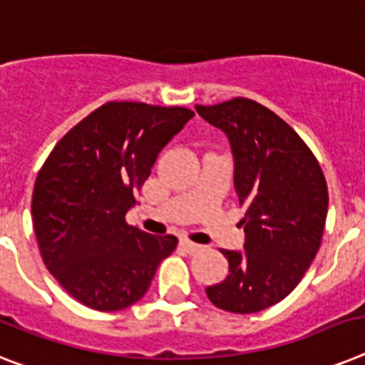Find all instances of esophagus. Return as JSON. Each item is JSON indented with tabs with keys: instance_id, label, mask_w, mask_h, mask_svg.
I'll return each instance as SVG.
<instances>
[{
	"instance_id": "34e87169",
	"label": "esophagus",
	"mask_w": 365,
	"mask_h": 365,
	"mask_svg": "<svg viewBox=\"0 0 365 365\" xmlns=\"http://www.w3.org/2000/svg\"><path fill=\"white\" fill-rule=\"evenodd\" d=\"M180 247H182L183 251H187V253H191V255L202 250L200 245H198V244H192L191 240H187V238H182V240H180Z\"/></svg>"
}]
</instances>
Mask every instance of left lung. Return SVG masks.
<instances>
[{
	"label": "left lung",
	"mask_w": 365,
	"mask_h": 365,
	"mask_svg": "<svg viewBox=\"0 0 365 365\" xmlns=\"http://www.w3.org/2000/svg\"><path fill=\"white\" fill-rule=\"evenodd\" d=\"M195 108L229 136L245 212L244 251L221 250L229 275L206 294L219 309L257 313L287 298L315 259L327 223V180L298 133L257 101Z\"/></svg>",
	"instance_id": "left-lung-1"
}]
</instances>
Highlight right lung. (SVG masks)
Wrapping results in <instances>:
<instances>
[{
    "instance_id": "right-lung-1",
    "label": "right lung",
    "mask_w": 365,
    "mask_h": 365,
    "mask_svg": "<svg viewBox=\"0 0 365 365\" xmlns=\"http://www.w3.org/2000/svg\"><path fill=\"white\" fill-rule=\"evenodd\" d=\"M195 112L110 101L86 115L44 161L31 200L38 250L48 272L97 311L133 306L152 285L178 238L127 225L125 213L163 148Z\"/></svg>"
}]
</instances>
